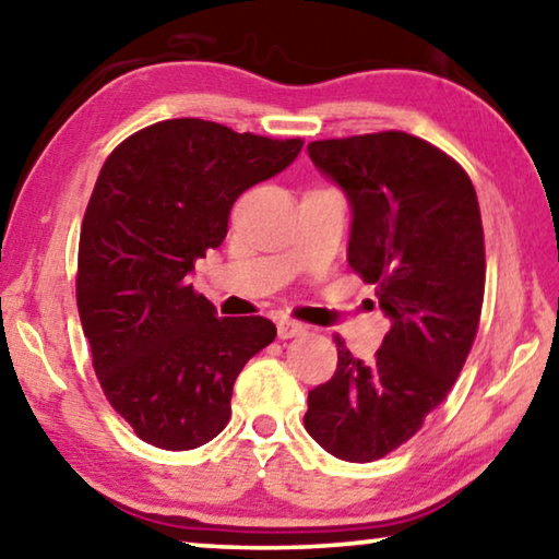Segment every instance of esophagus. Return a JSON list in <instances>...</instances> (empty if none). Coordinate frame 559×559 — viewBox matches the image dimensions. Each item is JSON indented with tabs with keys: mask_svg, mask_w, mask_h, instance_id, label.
<instances>
[{
	"mask_svg": "<svg viewBox=\"0 0 559 559\" xmlns=\"http://www.w3.org/2000/svg\"><path fill=\"white\" fill-rule=\"evenodd\" d=\"M299 334H305V324L292 322V320H280L277 322V337L280 340H292V337H299Z\"/></svg>",
	"mask_w": 559,
	"mask_h": 559,
	"instance_id": "34e87169",
	"label": "esophagus"
}]
</instances>
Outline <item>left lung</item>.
<instances>
[{"label":"left lung","instance_id":"obj_1","mask_svg":"<svg viewBox=\"0 0 559 559\" xmlns=\"http://www.w3.org/2000/svg\"><path fill=\"white\" fill-rule=\"evenodd\" d=\"M352 207L347 262L392 328L374 362L337 337V369L309 392L305 427L334 457L372 462L419 432L475 342L485 237L467 171L405 132L307 144Z\"/></svg>","mask_w":559,"mask_h":559}]
</instances>
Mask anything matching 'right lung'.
I'll return each mask as SVG.
<instances>
[{
    "label": "right lung",
    "instance_id": "obj_1",
    "mask_svg": "<svg viewBox=\"0 0 559 559\" xmlns=\"http://www.w3.org/2000/svg\"><path fill=\"white\" fill-rule=\"evenodd\" d=\"M302 140L167 119L109 154L80 237L76 307L109 405L140 440L194 450L229 423L247 359L277 337L264 317H217L190 285L227 237L239 194L287 169Z\"/></svg>",
    "mask_w": 559,
    "mask_h": 559
}]
</instances>
